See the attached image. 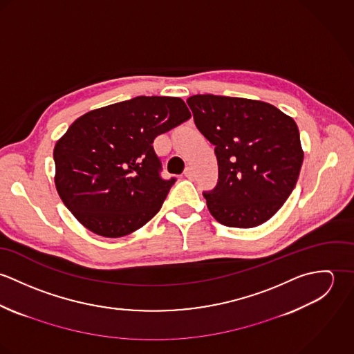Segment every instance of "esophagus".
I'll return each mask as SVG.
<instances>
[{"label":"esophagus","mask_w":354,"mask_h":354,"mask_svg":"<svg viewBox=\"0 0 354 354\" xmlns=\"http://www.w3.org/2000/svg\"><path fill=\"white\" fill-rule=\"evenodd\" d=\"M184 174H185V177H187V178H189V180H192V178L195 177V171H194V169H192V167H189V166L185 169Z\"/></svg>","instance_id":"1"}]
</instances>
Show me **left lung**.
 <instances>
[{
	"label": "left lung",
	"mask_w": 354,
	"mask_h": 354,
	"mask_svg": "<svg viewBox=\"0 0 354 354\" xmlns=\"http://www.w3.org/2000/svg\"><path fill=\"white\" fill-rule=\"evenodd\" d=\"M196 128L215 146L218 184L203 192L211 215L229 227L268 221L296 187L304 152L295 120L261 101L188 98Z\"/></svg>",
	"instance_id": "1"
}]
</instances>
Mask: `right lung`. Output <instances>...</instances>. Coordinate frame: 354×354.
<instances>
[{
	"label": "right lung",
	"instance_id": "right-lung-1",
	"mask_svg": "<svg viewBox=\"0 0 354 354\" xmlns=\"http://www.w3.org/2000/svg\"><path fill=\"white\" fill-rule=\"evenodd\" d=\"M191 118L176 97H136L79 117L55 143V188L95 234L127 236L160 209L176 178L160 177L153 139Z\"/></svg>",
	"mask_w": 354,
	"mask_h": 354
}]
</instances>
